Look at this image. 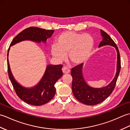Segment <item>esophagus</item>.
I'll return each instance as SVG.
<instances>
[{
	"label": "esophagus",
	"mask_w": 130,
	"mask_h": 130,
	"mask_svg": "<svg viewBox=\"0 0 130 130\" xmlns=\"http://www.w3.org/2000/svg\"><path fill=\"white\" fill-rule=\"evenodd\" d=\"M62 70L63 74H68L70 72V70L69 69H68L67 67H63L62 68Z\"/></svg>",
	"instance_id": "34e87169"
}]
</instances>
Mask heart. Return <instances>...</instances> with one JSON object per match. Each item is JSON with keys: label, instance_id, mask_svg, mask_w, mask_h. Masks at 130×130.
<instances>
[{"label": "heart", "instance_id": "obj_1", "mask_svg": "<svg viewBox=\"0 0 130 130\" xmlns=\"http://www.w3.org/2000/svg\"><path fill=\"white\" fill-rule=\"evenodd\" d=\"M52 45L51 52L59 61L65 59L68 54V59L74 65L84 62L89 57L94 45L92 36L71 31H64L58 36Z\"/></svg>", "mask_w": 130, "mask_h": 130}]
</instances>
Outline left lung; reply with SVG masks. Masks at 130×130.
Returning a JSON list of instances; mask_svg holds the SVG:
<instances>
[{
	"label": "left lung",
	"instance_id": "obj_1",
	"mask_svg": "<svg viewBox=\"0 0 130 130\" xmlns=\"http://www.w3.org/2000/svg\"><path fill=\"white\" fill-rule=\"evenodd\" d=\"M101 32L103 40L99 43V47L110 45L115 47L117 52V72L111 83L107 86L100 88H94L89 86L83 76L82 68L83 63L72 68L71 71V75L73 78L72 91L74 96L81 103L89 106L101 103L111 94L116 84L121 70L120 54L116 44L106 32L102 29H101Z\"/></svg>",
	"mask_w": 130,
	"mask_h": 130
}]
</instances>
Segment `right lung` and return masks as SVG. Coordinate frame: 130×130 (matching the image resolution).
<instances>
[{"instance_id": "1", "label": "right lung", "mask_w": 130, "mask_h": 130, "mask_svg": "<svg viewBox=\"0 0 130 130\" xmlns=\"http://www.w3.org/2000/svg\"><path fill=\"white\" fill-rule=\"evenodd\" d=\"M54 32V30H46L38 27L27 28L17 35L10 44V47L24 40H31L40 43L45 42ZM9 48H8V54ZM8 73L14 89L18 97L26 103L33 106H41L46 104L54 98L56 92L55 84L62 76V65H49L45 73L38 84L31 88L22 86L17 82L10 71L8 59H7Z\"/></svg>"}]
</instances>
